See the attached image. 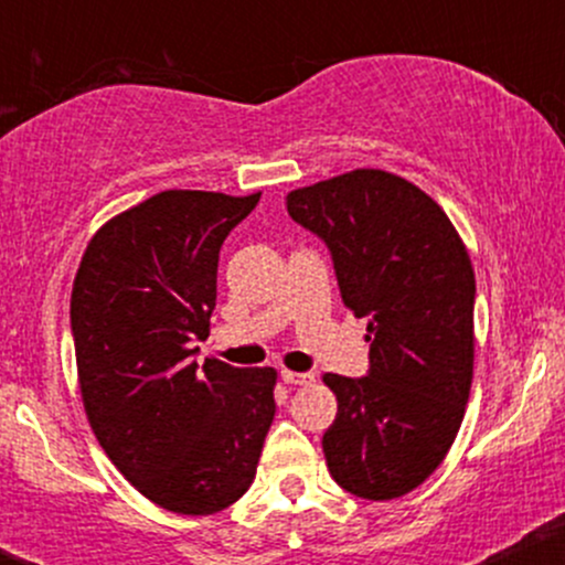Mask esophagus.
I'll list each match as a JSON object with an SVG mask.
<instances>
[{
  "instance_id": "34e87169",
  "label": "esophagus",
  "mask_w": 565,
  "mask_h": 565,
  "mask_svg": "<svg viewBox=\"0 0 565 565\" xmlns=\"http://www.w3.org/2000/svg\"><path fill=\"white\" fill-rule=\"evenodd\" d=\"M281 380L287 385H310L316 377L310 372H291V369H281Z\"/></svg>"
}]
</instances>
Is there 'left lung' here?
Masks as SVG:
<instances>
[{"label":"left lung","instance_id":"left-lung-1","mask_svg":"<svg viewBox=\"0 0 565 565\" xmlns=\"http://www.w3.org/2000/svg\"><path fill=\"white\" fill-rule=\"evenodd\" d=\"M287 210L327 242L342 302L369 319L366 377L323 374L337 395L327 468L350 494L398 499L444 462L470 398L468 246L423 188L372 167L295 188Z\"/></svg>","mask_w":565,"mask_h":565}]
</instances>
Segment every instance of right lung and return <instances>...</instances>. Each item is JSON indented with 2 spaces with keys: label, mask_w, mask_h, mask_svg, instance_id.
Returning <instances> with one entry per match:
<instances>
[{
  "label": "right lung",
  "mask_w": 565,
  "mask_h": 565,
  "mask_svg": "<svg viewBox=\"0 0 565 565\" xmlns=\"http://www.w3.org/2000/svg\"><path fill=\"white\" fill-rule=\"evenodd\" d=\"M260 193L161 191L103 223L71 291L76 374L89 427L142 497L212 515L255 481L276 414V369H236L210 337L217 257Z\"/></svg>",
  "instance_id": "1"
}]
</instances>
